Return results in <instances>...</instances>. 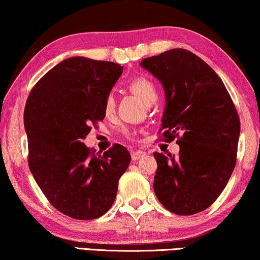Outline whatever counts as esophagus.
I'll use <instances>...</instances> for the list:
<instances>
[{"label": "esophagus", "instance_id": "34e87169", "mask_svg": "<svg viewBox=\"0 0 260 260\" xmlns=\"http://www.w3.org/2000/svg\"><path fill=\"white\" fill-rule=\"evenodd\" d=\"M144 156H145V152L144 151L137 150V151H134L133 154H131V158H133L134 161H137V159L144 157Z\"/></svg>", "mask_w": 260, "mask_h": 260}]
</instances>
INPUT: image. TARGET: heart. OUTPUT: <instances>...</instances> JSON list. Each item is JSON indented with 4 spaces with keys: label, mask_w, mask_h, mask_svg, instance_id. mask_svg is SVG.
Masks as SVG:
<instances>
[{
    "label": "heart",
    "mask_w": 260,
    "mask_h": 260,
    "mask_svg": "<svg viewBox=\"0 0 260 260\" xmlns=\"http://www.w3.org/2000/svg\"><path fill=\"white\" fill-rule=\"evenodd\" d=\"M129 88L133 93L136 94L138 98H141L148 105L154 104L156 99H157V88H156L155 84L150 79H148L147 77L135 78V79L130 81ZM115 99H113L111 94L108 95L105 98L104 106H103L105 116H111L113 111H115Z\"/></svg>",
    "instance_id": "obj_1"
}]
</instances>
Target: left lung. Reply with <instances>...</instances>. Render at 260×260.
Segmentation results:
<instances>
[{
  "label": "left lung",
  "mask_w": 260,
  "mask_h": 260,
  "mask_svg": "<svg viewBox=\"0 0 260 260\" xmlns=\"http://www.w3.org/2000/svg\"><path fill=\"white\" fill-rule=\"evenodd\" d=\"M140 65L165 90V141L181 135L177 157L154 154L155 194L172 213L197 214L218 199L236 167L240 135L236 106L218 74L187 49H169Z\"/></svg>",
  "instance_id": "obj_1"
}]
</instances>
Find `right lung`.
<instances>
[{
    "label": "right lung",
    "mask_w": 260,
    "mask_h": 260,
    "mask_svg": "<svg viewBox=\"0 0 260 260\" xmlns=\"http://www.w3.org/2000/svg\"><path fill=\"white\" fill-rule=\"evenodd\" d=\"M122 72L118 63L72 56L48 71L27 99L29 169L52 206L73 219L105 214L130 165L123 145L98 155L83 143L91 124L104 119L105 98Z\"/></svg>",
    "instance_id": "1"
}]
</instances>
